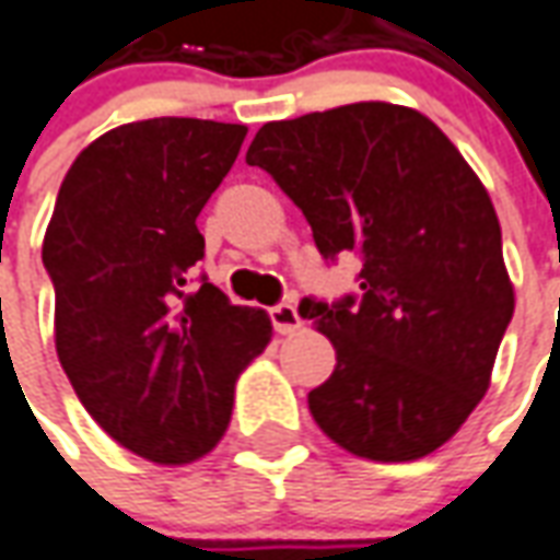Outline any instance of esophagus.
<instances>
[{"mask_svg":"<svg viewBox=\"0 0 560 560\" xmlns=\"http://www.w3.org/2000/svg\"><path fill=\"white\" fill-rule=\"evenodd\" d=\"M271 323L280 335H295V331H301V316L292 304H277V307H271Z\"/></svg>","mask_w":560,"mask_h":560,"instance_id":"1","label":"esophagus"}]
</instances>
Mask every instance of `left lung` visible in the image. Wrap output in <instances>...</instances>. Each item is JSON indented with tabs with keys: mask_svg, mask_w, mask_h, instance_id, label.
<instances>
[{
	"mask_svg": "<svg viewBox=\"0 0 560 560\" xmlns=\"http://www.w3.org/2000/svg\"><path fill=\"white\" fill-rule=\"evenodd\" d=\"M247 162L299 205L323 259H362L359 299L299 307L337 355L307 395L316 425L371 462L440 450L489 392L515 311L482 180L425 114L388 102L265 122Z\"/></svg>",
	"mask_w": 560,
	"mask_h": 560,
	"instance_id": "8db88e82",
	"label": "left lung"
}]
</instances>
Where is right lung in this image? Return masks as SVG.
Listing matches in <instances>:
<instances>
[{"label":"right lung","mask_w":560,"mask_h":560,"mask_svg":"<svg viewBox=\"0 0 560 560\" xmlns=\"http://www.w3.org/2000/svg\"><path fill=\"white\" fill-rule=\"evenodd\" d=\"M241 122L153 117L83 147L59 186L42 259L71 388L102 431L147 462L189 464L223 440L235 383L271 319L213 283L198 213L235 165Z\"/></svg>","instance_id":"add662e5"}]
</instances>
